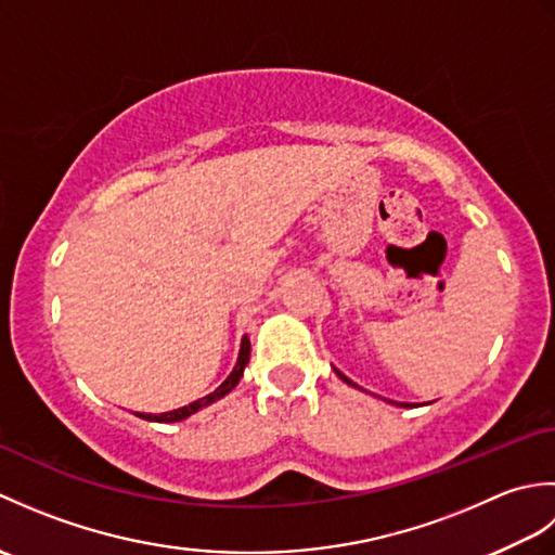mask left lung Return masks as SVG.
<instances>
[{
    "mask_svg": "<svg viewBox=\"0 0 555 555\" xmlns=\"http://www.w3.org/2000/svg\"><path fill=\"white\" fill-rule=\"evenodd\" d=\"M336 374H338V376H340V379H344V382H346V384H350V386H358V384H352V382H350V379H348V376H344V374H340V372H338V370H336ZM396 405H398V403H396ZM400 405H403V408H410V405H408V403H400Z\"/></svg>",
    "mask_w": 555,
    "mask_h": 555,
    "instance_id": "left-lung-1",
    "label": "left lung"
}]
</instances>
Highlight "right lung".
<instances>
[{"label": "right lung", "mask_w": 555, "mask_h": 555, "mask_svg": "<svg viewBox=\"0 0 555 555\" xmlns=\"http://www.w3.org/2000/svg\"><path fill=\"white\" fill-rule=\"evenodd\" d=\"M247 360H250V340L243 338V344H241V352H238V362H235L233 372L227 376V382H223V384L217 388V391H211L209 396L199 398V400H195V403L185 405V408H179V410L162 412V415H143V412H140L138 417L150 420V422H181V420H185V417H191L193 412H197L199 408H205V405H209V403H215V400L223 398V396H227V393L231 391V388H235V384L241 382V376H243V370H245Z\"/></svg>", "instance_id": "add662e5"}]
</instances>
